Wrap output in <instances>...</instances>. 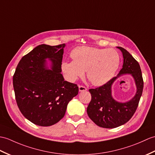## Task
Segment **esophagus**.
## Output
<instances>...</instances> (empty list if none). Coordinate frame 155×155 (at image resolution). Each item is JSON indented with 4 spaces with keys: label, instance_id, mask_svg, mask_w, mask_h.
<instances>
[{
    "label": "esophagus",
    "instance_id": "1",
    "mask_svg": "<svg viewBox=\"0 0 155 155\" xmlns=\"http://www.w3.org/2000/svg\"><path fill=\"white\" fill-rule=\"evenodd\" d=\"M78 89H79V91H80V92L87 91V88H86L85 86H82V85H79L78 86Z\"/></svg>",
    "mask_w": 155,
    "mask_h": 155
}]
</instances>
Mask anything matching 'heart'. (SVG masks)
I'll list each match as a JSON object with an SVG mask.
<instances>
[{"label": "heart", "instance_id": "heart-1", "mask_svg": "<svg viewBox=\"0 0 155 155\" xmlns=\"http://www.w3.org/2000/svg\"><path fill=\"white\" fill-rule=\"evenodd\" d=\"M73 61H64L61 69L70 81L84 76L95 86L103 85L113 77L119 67L120 57L114 49H98L81 46L71 53Z\"/></svg>", "mask_w": 155, "mask_h": 155}]
</instances>
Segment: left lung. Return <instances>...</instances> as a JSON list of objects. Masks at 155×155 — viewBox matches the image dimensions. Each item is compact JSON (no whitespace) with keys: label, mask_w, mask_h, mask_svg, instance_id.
Segmentation results:
<instances>
[{"label":"left lung","mask_w":155,"mask_h":155,"mask_svg":"<svg viewBox=\"0 0 155 155\" xmlns=\"http://www.w3.org/2000/svg\"><path fill=\"white\" fill-rule=\"evenodd\" d=\"M117 48L124 57L123 68L117 77L98 88L89 89L92 98L87 107L88 116L95 124L104 128H115L127 123L137 108L143 90L144 82L139 63L126 49L121 47ZM126 74H131L134 78L137 92L129 102L118 103L111 96V85L118 76Z\"/></svg>","instance_id":"obj_1"}]
</instances>
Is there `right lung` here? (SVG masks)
Instances as JSON below:
<instances>
[{
    "instance_id": "add662e5",
    "label": "right lung",
    "mask_w": 155,
    "mask_h": 155,
    "mask_svg": "<svg viewBox=\"0 0 155 155\" xmlns=\"http://www.w3.org/2000/svg\"><path fill=\"white\" fill-rule=\"evenodd\" d=\"M65 44L37 46L21 59L13 76L18 107L32 123L46 127L62 119L67 104L78 92L77 84L65 81L61 74ZM52 62L45 69V59Z\"/></svg>"
}]
</instances>
